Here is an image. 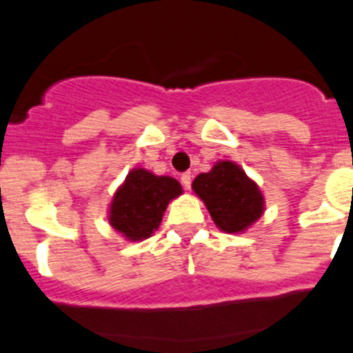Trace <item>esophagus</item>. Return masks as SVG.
Masks as SVG:
<instances>
[{
  "instance_id": "34e87169",
  "label": "esophagus",
  "mask_w": 353,
  "mask_h": 353,
  "mask_svg": "<svg viewBox=\"0 0 353 353\" xmlns=\"http://www.w3.org/2000/svg\"><path fill=\"white\" fill-rule=\"evenodd\" d=\"M181 183H183L184 189H191V183H192L191 172H184L183 176H181Z\"/></svg>"
}]
</instances>
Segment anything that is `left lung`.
<instances>
[{
    "mask_svg": "<svg viewBox=\"0 0 353 353\" xmlns=\"http://www.w3.org/2000/svg\"><path fill=\"white\" fill-rule=\"evenodd\" d=\"M192 191L221 232H245L264 213V196L257 183L232 161H218L210 172L199 174L192 181Z\"/></svg>",
    "mask_w": 353,
    "mask_h": 353,
    "instance_id": "1",
    "label": "left lung"
}]
</instances>
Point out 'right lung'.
I'll return each mask as SVG.
<instances>
[{
  "label": "right lung",
  "instance_id": "1",
  "mask_svg": "<svg viewBox=\"0 0 353 353\" xmlns=\"http://www.w3.org/2000/svg\"><path fill=\"white\" fill-rule=\"evenodd\" d=\"M179 194L183 188L174 177L137 167L114 192L108 223L130 242L145 240L159 228L167 205Z\"/></svg>",
  "mask_w": 353,
  "mask_h": 353
}]
</instances>
